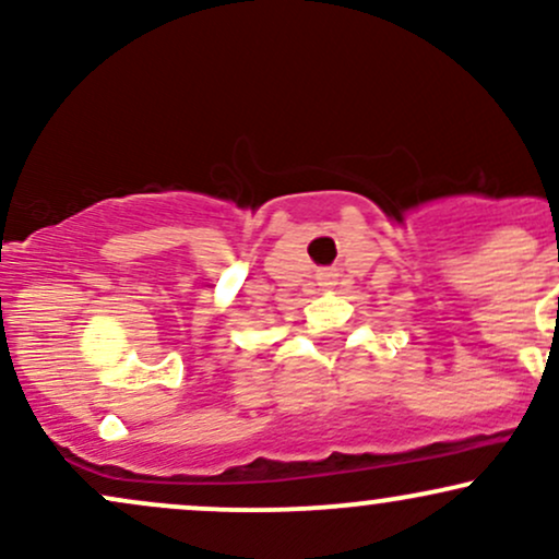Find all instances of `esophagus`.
Segmentation results:
<instances>
[{
  "instance_id": "obj_1",
  "label": "esophagus",
  "mask_w": 559,
  "mask_h": 559,
  "mask_svg": "<svg viewBox=\"0 0 559 559\" xmlns=\"http://www.w3.org/2000/svg\"><path fill=\"white\" fill-rule=\"evenodd\" d=\"M316 278H318V286L329 288V286H336L338 273L333 271V267H323V271H318V273H316Z\"/></svg>"
}]
</instances>
